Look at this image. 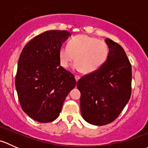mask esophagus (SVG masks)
I'll list each match as a JSON object with an SVG mask.
<instances>
[{"instance_id": "esophagus-1", "label": "esophagus", "mask_w": 148, "mask_h": 148, "mask_svg": "<svg viewBox=\"0 0 148 148\" xmlns=\"http://www.w3.org/2000/svg\"><path fill=\"white\" fill-rule=\"evenodd\" d=\"M75 79H76V81H78L79 79H80V76H79V75H75Z\"/></svg>"}]
</instances>
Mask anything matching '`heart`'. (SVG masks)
<instances>
[{
  "instance_id": "1",
  "label": "heart",
  "mask_w": 148,
  "mask_h": 148,
  "mask_svg": "<svg viewBox=\"0 0 148 148\" xmlns=\"http://www.w3.org/2000/svg\"><path fill=\"white\" fill-rule=\"evenodd\" d=\"M61 65L67 68L74 60V69L91 74L104 64L109 56V46L105 41L85 34L73 37L68 46L59 49Z\"/></svg>"
}]
</instances>
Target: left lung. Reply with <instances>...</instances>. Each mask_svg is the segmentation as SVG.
<instances>
[{
	"instance_id": "8db88e82",
	"label": "left lung",
	"mask_w": 148,
	"mask_h": 148,
	"mask_svg": "<svg viewBox=\"0 0 148 148\" xmlns=\"http://www.w3.org/2000/svg\"><path fill=\"white\" fill-rule=\"evenodd\" d=\"M107 62L97 71L83 76L77 86L81 92L80 109L84 120L105 125L117 118L132 90V66L120 44L110 38Z\"/></svg>"
}]
</instances>
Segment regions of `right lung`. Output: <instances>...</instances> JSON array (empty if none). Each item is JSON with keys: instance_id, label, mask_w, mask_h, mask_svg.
Returning a JSON list of instances; mask_svg holds the SVG:
<instances>
[{"instance_id": "1", "label": "right lung", "mask_w": 148, "mask_h": 148, "mask_svg": "<svg viewBox=\"0 0 148 148\" xmlns=\"http://www.w3.org/2000/svg\"><path fill=\"white\" fill-rule=\"evenodd\" d=\"M70 35L67 31H45L30 41L20 55L15 81L18 100L23 112L37 122L56 120L77 84L59 59V49Z\"/></svg>"}]
</instances>
